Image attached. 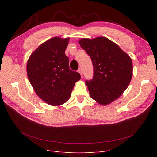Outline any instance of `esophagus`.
<instances>
[{
	"label": "esophagus",
	"mask_w": 157,
	"mask_h": 157,
	"mask_svg": "<svg viewBox=\"0 0 157 157\" xmlns=\"http://www.w3.org/2000/svg\"><path fill=\"white\" fill-rule=\"evenodd\" d=\"M78 72L80 74V75H81V78L83 77V72H82V70L81 69H79L78 71Z\"/></svg>",
	"instance_id": "1"
}]
</instances>
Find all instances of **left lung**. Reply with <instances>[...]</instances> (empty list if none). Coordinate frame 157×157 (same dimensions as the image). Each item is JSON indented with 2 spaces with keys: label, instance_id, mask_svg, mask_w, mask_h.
<instances>
[{
  "label": "left lung",
  "instance_id": "obj_1",
  "mask_svg": "<svg viewBox=\"0 0 157 157\" xmlns=\"http://www.w3.org/2000/svg\"><path fill=\"white\" fill-rule=\"evenodd\" d=\"M79 43L93 63L94 77L85 81L90 96L101 105L111 103L127 89L132 77L130 57L106 37L83 38Z\"/></svg>",
  "mask_w": 157,
  "mask_h": 157
}]
</instances>
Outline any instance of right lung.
Returning <instances> with one entry per match:
<instances>
[{
    "mask_svg": "<svg viewBox=\"0 0 157 157\" xmlns=\"http://www.w3.org/2000/svg\"><path fill=\"white\" fill-rule=\"evenodd\" d=\"M69 38L55 37L41 44L27 62L29 80L37 95L45 102L60 105L71 97L80 74L69 69L65 50Z\"/></svg>",
    "mask_w": 157,
    "mask_h": 157,
    "instance_id": "add662e5",
    "label": "right lung"
}]
</instances>
